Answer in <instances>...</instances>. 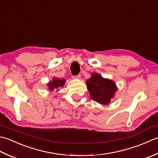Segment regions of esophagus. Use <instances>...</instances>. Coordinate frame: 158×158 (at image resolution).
Masks as SVG:
<instances>
[{"instance_id": "1", "label": "esophagus", "mask_w": 158, "mask_h": 158, "mask_svg": "<svg viewBox=\"0 0 158 158\" xmlns=\"http://www.w3.org/2000/svg\"><path fill=\"white\" fill-rule=\"evenodd\" d=\"M73 78H78V79H80V78H81V75H80V74H78V75H77V76H73Z\"/></svg>"}]
</instances>
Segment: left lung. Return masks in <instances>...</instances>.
<instances>
[{
    "label": "left lung",
    "mask_w": 158,
    "mask_h": 158,
    "mask_svg": "<svg viewBox=\"0 0 158 158\" xmlns=\"http://www.w3.org/2000/svg\"><path fill=\"white\" fill-rule=\"evenodd\" d=\"M86 83L93 100L101 104H109L117 90L113 81L104 78L96 73H93L91 77L86 80Z\"/></svg>",
    "instance_id": "obj_1"
}]
</instances>
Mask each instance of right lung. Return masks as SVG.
Segmentation results:
<instances>
[{
    "label": "right lung",
    "instance_id": "1",
    "mask_svg": "<svg viewBox=\"0 0 158 158\" xmlns=\"http://www.w3.org/2000/svg\"><path fill=\"white\" fill-rule=\"evenodd\" d=\"M65 83V80L62 79L60 80L59 78H54L52 81H51L48 84V87L51 91H54V89H57L58 88L63 86Z\"/></svg>",
    "mask_w": 158,
    "mask_h": 158
}]
</instances>
